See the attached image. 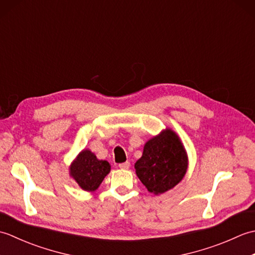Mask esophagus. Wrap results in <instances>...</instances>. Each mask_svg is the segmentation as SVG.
Wrapping results in <instances>:
<instances>
[{"mask_svg":"<svg viewBox=\"0 0 255 255\" xmlns=\"http://www.w3.org/2000/svg\"><path fill=\"white\" fill-rule=\"evenodd\" d=\"M129 166H130V163H129L128 161H127V162H124V163H121V164H119V167H121V169H123V170H127V169H129Z\"/></svg>","mask_w":255,"mask_h":255,"instance_id":"obj_1","label":"esophagus"}]
</instances>
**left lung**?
Wrapping results in <instances>:
<instances>
[{
	"mask_svg": "<svg viewBox=\"0 0 255 255\" xmlns=\"http://www.w3.org/2000/svg\"><path fill=\"white\" fill-rule=\"evenodd\" d=\"M187 153L181 139L170 128L145 142L136 163V174L150 193L159 195L182 181L187 171Z\"/></svg>",
	"mask_w": 255,
	"mask_h": 255,
	"instance_id": "left-lung-1",
	"label": "left lung"
}]
</instances>
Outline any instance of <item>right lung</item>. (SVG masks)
<instances>
[{
	"label": "right lung",
	"instance_id": "1",
	"mask_svg": "<svg viewBox=\"0 0 255 255\" xmlns=\"http://www.w3.org/2000/svg\"><path fill=\"white\" fill-rule=\"evenodd\" d=\"M111 165L105 160H99L89 149L82 150L70 166V176L86 192H95L105 176L110 173Z\"/></svg>",
	"mask_w": 255,
	"mask_h": 255
}]
</instances>
